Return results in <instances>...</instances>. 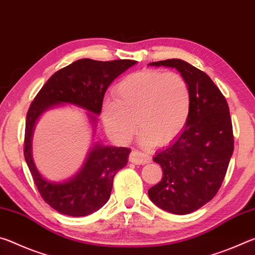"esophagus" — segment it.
<instances>
[{
  "mask_svg": "<svg viewBox=\"0 0 255 255\" xmlns=\"http://www.w3.org/2000/svg\"><path fill=\"white\" fill-rule=\"evenodd\" d=\"M130 161L136 165H144L151 161V158L145 152H141L139 150H132L130 153Z\"/></svg>",
  "mask_w": 255,
  "mask_h": 255,
  "instance_id": "obj_1",
  "label": "esophagus"
}]
</instances>
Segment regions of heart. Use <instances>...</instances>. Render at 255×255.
I'll return each instance as SVG.
<instances>
[{
    "mask_svg": "<svg viewBox=\"0 0 255 255\" xmlns=\"http://www.w3.org/2000/svg\"><path fill=\"white\" fill-rule=\"evenodd\" d=\"M116 97L103 104V121L113 137L128 142L141 128L139 141L152 145L169 142L183 131L191 113L189 83L177 73L142 70L125 77Z\"/></svg>",
    "mask_w": 255,
    "mask_h": 255,
    "instance_id": "1",
    "label": "heart"
}]
</instances>
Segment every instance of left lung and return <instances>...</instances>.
Listing matches in <instances>:
<instances>
[{"label":"left lung","instance_id":"1","mask_svg":"<svg viewBox=\"0 0 255 255\" xmlns=\"http://www.w3.org/2000/svg\"><path fill=\"white\" fill-rule=\"evenodd\" d=\"M150 66L176 69L189 83L191 113L185 128L153 161L162 168L161 181L148 190L151 201L174 215L198 210L220 189L234 151L231 114L214 81L178 58L152 62Z\"/></svg>","mask_w":255,"mask_h":255}]
</instances>
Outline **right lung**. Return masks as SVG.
Here are the masks:
<instances>
[{"instance_id": "right-lung-1", "label": "right lung", "mask_w": 255, "mask_h": 255, "mask_svg": "<svg viewBox=\"0 0 255 255\" xmlns=\"http://www.w3.org/2000/svg\"><path fill=\"white\" fill-rule=\"evenodd\" d=\"M134 64L136 61L131 60L102 62L81 58L54 73L29 107L24 132V159L41 198L60 214L88 216L99 210L110 199L113 179L127 165L131 150L104 144L96 137L97 115L102 112L108 86ZM64 105L87 111L94 137L82 168L72 178L55 182L43 177L36 168L32 157V135L41 115Z\"/></svg>"}]
</instances>
